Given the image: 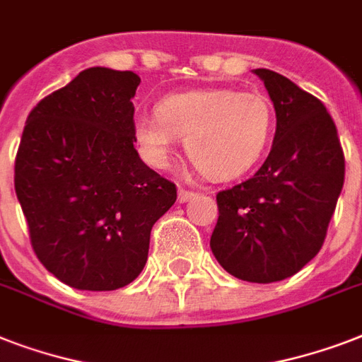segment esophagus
I'll use <instances>...</instances> for the list:
<instances>
[{
  "instance_id": "1",
  "label": "esophagus",
  "mask_w": 362,
  "mask_h": 362,
  "mask_svg": "<svg viewBox=\"0 0 362 362\" xmlns=\"http://www.w3.org/2000/svg\"><path fill=\"white\" fill-rule=\"evenodd\" d=\"M192 197H195V192H192V189H186V187L178 189V201L180 203H187Z\"/></svg>"
}]
</instances>
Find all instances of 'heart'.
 <instances>
[{"label":"heart","mask_w":362,"mask_h":362,"mask_svg":"<svg viewBox=\"0 0 362 362\" xmlns=\"http://www.w3.org/2000/svg\"><path fill=\"white\" fill-rule=\"evenodd\" d=\"M270 133L269 99L227 88L173 93L159 101L158 115L133 122V141L148 165L165 169L178 135H186L187 156L212 180H231L252 169Z\"/></svg>","instance_id":"obj_1"}]
</instances>
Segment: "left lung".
<instances>
[{
  "label": "left lung",
  "instance_id": "obj_1",
  "mask_svg": "<svg viewBox=\"0 0 362 362\" xmlns=\"http://www.w3.org/2000/svg\"><path fill=\"white\" fill-rule=\"evenodd\" d=\"M276 110L261 169L216 195L210 247L238 280L270 284L297 274L323 246L344 186L346 161L325 105L286 76L255 69Z\"/></svg>",
  "mask_w": 362,
  "mask_h": 362
}]
</instances>
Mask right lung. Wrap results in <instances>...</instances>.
Segmentation results:
<instances>
[{
	"label": "right lung",
	"instance_id": "1",
	"mask_svg": "<svg viewBox=\"0 0 362 362\" xmlns=\"http://www.w3.org/2000/svg\"><path fill=\"white\" fill-rule=\"evenodd\" d=\"M133 71L90 67L30 112L14 189L33 252L82 291L120 289L141 274L153 223L176 186L133 146Z\"/></svg>",
	"mask_w": 362,
	"mask_h": 362
}]
</instances>
